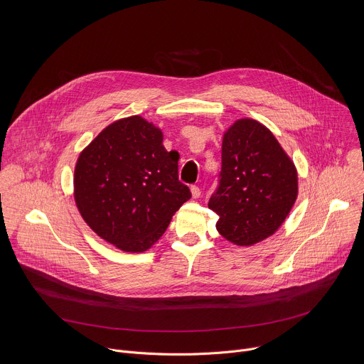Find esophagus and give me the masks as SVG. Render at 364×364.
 <instances>
[{"label":"esophagus","instance_id":"obj_1","mask_svg":"<svg viewBox=\"0 0 364 364\" xmlns=\"http://www.w3.org/2000/svg\"><path fill=\"white\" fill-rule=\"evenodd\" d=\"M200 194H201L200 187L198 186H191V196H193V198H198Z\"/></svg>","mask_w":364,"mask_h":364}]
</instances>
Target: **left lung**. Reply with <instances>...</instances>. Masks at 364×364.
<instances>
[{"instance_id": "8db88e82", "label": "left lung", "mask_w": 364, "mask_h": 364, "mask_svg": "<svg viewBox=\"0 0 364 364\" xmlns=\"http://www.w3.org/2000/svg\"><path fill=\"white\" fill-rule=\"evenodd\" d=\"M296 196V168L274 134L255 119L236 121L223 135L219 186L209 200L219 233L239 246L261 242L279 229Z\"/></svg>"}]
</instances>
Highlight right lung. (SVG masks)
Here are the masks:
<instances>
[{
    "mask_svg": "<svg viewBox=\"0 0 364 364\" xmlns=\"http://www.w3.org/2000/svg\"><path fill=\"white\" fill-rule=\"evenodd\" d=\"M178 159L164 148L161 129L144 118L115 121L80 152L75 167L83 220L121 250L149 249L191 197L178 180Z\"/></svg>",
    "mask_w": 364,
    "mask_h": 364,
    "instance_id": "obj_1",
    "label": "right lung"
}]
</instances>
